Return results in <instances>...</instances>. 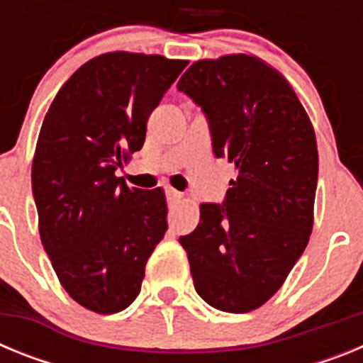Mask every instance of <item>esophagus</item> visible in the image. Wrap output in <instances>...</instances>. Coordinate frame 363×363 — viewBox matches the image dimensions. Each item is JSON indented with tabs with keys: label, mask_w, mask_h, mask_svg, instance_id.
Returning <instances> with one entry per match:
<instances>
[{
	"label": "esophagus",
	"mask_w": 363,
	"mask_h": 363,
	"mask_svg": "<svg viewBox=\"0 0 363 363\" xmlns=\"http://www.w3.org/2000/svg\"><path fill=\"white\" fill-rule=\"evenodd\" d=\"M167 200L169 201H179L184 200V194L176 189H167Z\"/></svg>",
	"instance_id": "obj_1"
}]
</instances>
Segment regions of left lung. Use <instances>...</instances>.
Instances as JSON below:
<instances>
[{"label":"left lung","mask_w":363,"mask_h":363,"mask_svg":"<svg viewBox=\"0 0 363 363\" xmlns=\"http://www.w3.org/2000/svg\"><path fill=\"white\" fill-rule=\"evenodd\" d=\"M209 120L213 150L234 163L221 205L201 203L179 243L194 289L214 309L249 313L284 285L314 221L318 149L293 86L256 56L198 60L179 78Z\"/></svg>","instance_id":"8db88e82"}]
</instances>
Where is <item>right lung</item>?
I'll return each mask as SVG.
<instances>
[{
    "mask_svg": "<svg viewBox=\"0 0 363 363\" xmlns=\"http://www.w3.org/2000/svg\"><path fill=\"white\" fill-rule=\"evenodd\" d=\"M187 63L99 54L45 114L32 160L41 243L63 289L92 313H120L136 300L167 230L163 189L129 187L116 169L142 149L150 112Z\"/></svg>",
    "mask_w": 363,
    "mask_h": 363,
    "instance_id": "1",
    "label": "right lung"
}]
</instances>
